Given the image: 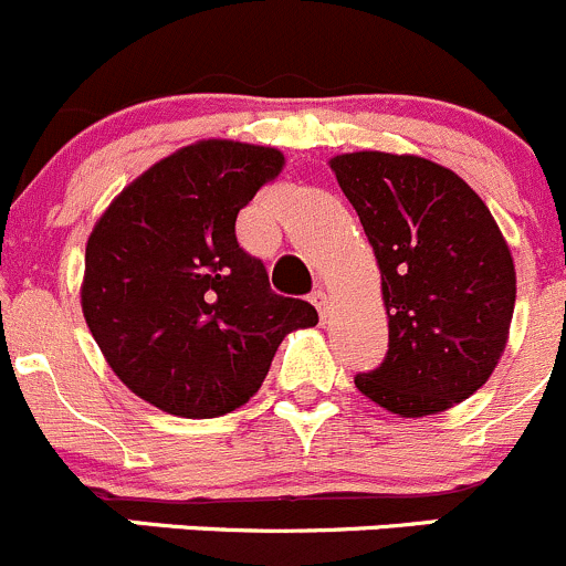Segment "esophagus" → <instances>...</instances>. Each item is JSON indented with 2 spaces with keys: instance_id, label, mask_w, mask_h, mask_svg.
I'll return each mask as SVG.
<instances>
[{
  "instance_id": "esophagus-1",
  "label": "esophagus",
  "mask_w": 566,
  "mask_h": 566,
  "mask_svg": "<svg viewBox=\"0 0 566 566\" xmlns=\"http://www.w3.org/2000/svg\"><path fill=\"white\" fill-rule=\"evenodd\" d=\"M310 301H312V304H315V310H317L319 317L328 315V298H325V290H315V293L310 295Z\"/></svg>"
}]
</instances>
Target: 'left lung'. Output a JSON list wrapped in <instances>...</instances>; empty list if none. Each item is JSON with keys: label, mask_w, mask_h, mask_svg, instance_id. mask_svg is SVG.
<instances>
[{"label": "left lung", "mask_w": 566, "mask_h": 566, "mask_svg": "<svg viewBox=\"0 0 566 566\" xmlns=\"http://www.w3.org/2000/svg\"><path fill=\"white\" fill-rule=\"evenodd\" d=\"M384 279L389 353L356 375L391 413L430 416L482 389L506 347L515 262L488 205L452 169L364 150L331 158Z\"/></svg>", "instance_id": "obj_1"}]
</instances>
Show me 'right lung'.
Masks as SVG:
<instances>
[{
	"mask_svg": "<svg viewBox=\"0 0 566 566\" xmlns=\"http://www.w3.org/2000/svg\"><path fill=\"white\" fill-rule=\"evenodd\" d=\"M284 167L273 147L210 139L123 188L84 256L82 310L108 367L136 397L213 419L254 397L276 347L310 328V301L271 290L235 219Z\"/></svg>",
	"mask_w": 566,
	"mask_h": 566,
	"instance_id": "add662e5",
	"label": "right lung"
}]
</instances>
